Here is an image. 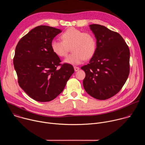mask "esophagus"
<instances>
[{
	"mask_svg": "<svg viewBox=\"0 0 145 145\" xmlns=\"http://www.w3.org/2000/svg\"><path fill=\"white\" fill-rule=\"evenodd\" d=\"M74 71H76V72H77V71H78V70H79V67H74Z\"/></svg>",
	"mask_w": 145,
	"mask_h": 145,
	"instance_id": "34e87169",
	"label": "esophagus"
}]
</instances>
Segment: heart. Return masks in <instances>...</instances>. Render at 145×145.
<instances>
[{
	"label": "heart",
	"instance_id": "obj_1",
	"mask_svg": "<svg viewBox=\"0 0 145 145\" xmlns=\"http://www.w3.org/2000/svg\"><path fill=\"white\" fill-rule=\"evenodd\" d=\"M62 40L53 39L51 42L53 52L58 57H65L71 48L72 53L64 60L66 63L79 65L86 59L91 58L96 50L94 35L74 27L67 29L61 35Z\"/></svg>",
	"mask_w": 145,
	"mask_h": 145
}]
</instances>
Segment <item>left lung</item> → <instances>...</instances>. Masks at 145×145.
I'll list each match as a JSON object with an SVG mask.
<instances>
[{
	"mask_svg": "<svg viewBox=\"0 0 145 145\" xmlns=\"http://www.w3.org/2000/svg\"><path fill=\"white\" fill-rule=\"evenodd\" d=\"M96 50L89 64L81 68L86 73V91L98 100L108 99L119 92L130 72V50L122 37L106 27L92 24Z\"/></svg>",
	"mask_w": 145,
	"mask_h": 145,
	"instance_id": "8db88e82",
	"label": "left lung"
}]
</instances>
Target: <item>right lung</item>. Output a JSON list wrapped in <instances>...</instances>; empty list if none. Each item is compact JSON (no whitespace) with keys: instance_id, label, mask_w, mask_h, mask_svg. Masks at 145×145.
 Segmentation results:
<instances>
[{"instance_id":"obj_1","label":"right lung","mask_w":145,"mask_h":145,"mask_svg":"<svg viewBox=\"0 0 145 145\" xmlns=\"http://www.w3.org/2000/svg\"><path fill=\"white\" fill-rule=\"evenodd\" d=\"M62 31L48 26H39L19 41L13 63L18 83L31 98L47 102L63 91L74 73L73 66L61 64L52 50L51 42Z\"/></svg>"}]
</instances>
